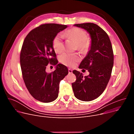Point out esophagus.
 Masks as SVG:
<instances>
[{
  "instance_id": "1",
  "label": "esophagus",
  "mask_w": 134,
  "mask_h": 134,
  "mask_svg": "<svg viewBox=\"0 0 134 134\" xmlns=\"http://www.w3.org/2000/svg\"><path fill=\"white\" fill-rule=\"evenodd\" d=\"M68 72H69V74H71V73H72V70L69 68V69H68Z\"/></svg>"
}]
</instances>
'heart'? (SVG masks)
Instances as JSON below:
<instances>
[{"label":"heart","mask_w":134,"mask_h":134,"mask_svg":"<svg viewBox=\"0 0 134 134\" xmlns=\"http://www.w3.org/2000/svg\"><path fill=\"white\" fill-rule=\"evenodd\" d=\"M66 34L72 38L77 42V48L82 51L87 50L91 44L90 37L87 36L86 32L83 29L78 27H73L68 30ZM63 36L61 34L56 35L53 40V47L58 53L62 52L64 50ZM60 61L63 64L72 67L80 60V57L75 53L66 52L60 57Z\"/></svg>","instance_id":"obj_1"}]
</instances>
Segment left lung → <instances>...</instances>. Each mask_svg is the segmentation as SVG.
<instances>
[{
	"label": "left lung",
	"instance_id": "obj_1",
	"mask_svg": "<svg viewBox=\"0 0 134 134\" xmlns=\"http://www.w3.org/2000/svg\"><path fill=\"white\" fill-rule=\"evenodd\" d=\"M74 26L87 31L91 38V46L79 66L87 70L90 74L83 77L82 72L73 70L76 80L72 83V87L77 99L91 101L104 92L110 79L114 60L112 47L107 33L98 25L85 23Z\"/></svg>",
	"mask_w": 134,
	"mask_h": 134
}]
</instances>
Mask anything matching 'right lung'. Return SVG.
I'll list each match as a JSON object with an SVG mask.
<instances>
[{"label": "right lung", "mask_w": 134, "mask_h": 134, "mask_svg": "<svg viewBox=\"0 0 134 134\" xmlns=\"http://www.w3.org/2000/svg\"><path fill=\"white\" fill-rule=\"evenodd\" d=\"M67 25L49 23L42 24L25 37L21 53L20 64L22 76L29 93L36 100L48 103L58 96L59 83L68 74L65 65L58 64L53 48V40ZM49 63L56 65V70L48 73Z\"/></svg>", "instance_id": "add662e5"}]
</instances>
